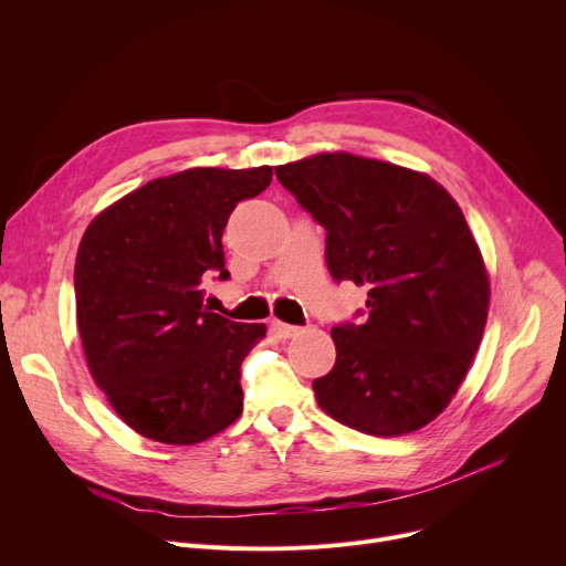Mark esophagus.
<instances>
[{
    "label": "esophagus",
    "instance_id": "obj_1",
    "mask_svg": "<svg viewBox=\"0 0 566 566\" xmlns=\"http://www.w3.org/2000/svg\"><path fill=\"white\" fill-rule=\"evenodd\" d=\"M271 331H273L277 337H282V339L295 337V335L301 333L298 325H289V323H282V321H273V323H271Z\"/></svg>",
    "mask_w": 566,
    "mask_h": 566
}]
</instances>
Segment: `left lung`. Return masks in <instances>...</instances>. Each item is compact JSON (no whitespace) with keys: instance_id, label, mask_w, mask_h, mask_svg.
<instances>
[{"instance_id":"obj_1","label":"left lung","mask_w":566,"mask_h":566,"mask_svg":"<svg viewBox=\"0 0 566 566\" xmlns=\"http://www.w3.org/2000/svg\"><path fill=\"white\" fill-rule=\"evenodd\" d=\"M325 229L335 282L367 286L360 323L333 328L318 406L369 436L418 431L448 408L480 348L489 275L459 203L431 176L350 154L275 167Z\"/></svg>"}]
</instances>
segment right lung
Instances as JSON below:
<instances>
[{"label": "right lung", "mask_w": 566, "mask_h": 566, "mask_svg": "<svg viewBox=\"0 0 566 566\" xmlns=\"http://www.w3.org/2000/svg\"><path fill=\"white\" fill-rule=\"evenodd\" d=\"M271 178L268 165L186 169L148 181L86 227L75 259L80 339L96 385L137 433L195 444L241 415V365L265 325L208 310L203 282L229 280L227 220Z\"/></svg>", "instance_id": "obj_1"}]
</instances>
